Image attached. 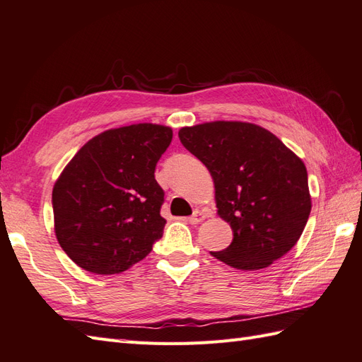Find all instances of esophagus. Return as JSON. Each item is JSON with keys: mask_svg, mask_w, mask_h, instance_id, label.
Segmentation results:
<instances>
[{"mask_svg": "<svg viewBox=\"0 0 362 362\" xmlns=\"http://www.w3.org/2000/svg\"><path fill=\"white\" fill-rule=\"evenodd\" d=\"M205 214H203V212L202 211H194V214L188 218V221H189V223L191 225H199L200 223V221H203V220H205Z\"/></svg>", "mask_w": 362, "mask_h": 362, "instance_id": "34e87169", "label": "esophagus"}]
</instances>
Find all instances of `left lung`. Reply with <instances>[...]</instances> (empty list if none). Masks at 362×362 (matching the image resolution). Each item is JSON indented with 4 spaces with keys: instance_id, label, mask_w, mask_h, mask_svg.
<instances>
[{
    "instance_id": "8db88e82",
    "label": "left lung",
    "mask_w": 362,
    "mask_h": 362,
    "mask_svg": "<svg viewBox=\"0 0 362 362\" xmlns=\"http://www.w3.org/2000/svg\"><path fill=\"white\" fill-rule=\"evenodd\" d=\"M183 146L209 170L220 218L233 243L211 252L242 271H258L298 242L312 209L304 162L269 129L214 120L179 129Z\"/></svg>"
}]
</instances>
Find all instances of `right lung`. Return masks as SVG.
Here are the masks:
<instances>
[{"instance_id":"obj_1","label":"right lung","mask_w":362,"mask_h":362,"mask_svg":"<svg viewBox=\"0 0 362 362\" xmlns=\"http://www.w3.org/2000/svg\"><path fill=\"white\" fill-rule=\"evenodd\" d=\"M173 129L133 124L95 136L54 182V234L73 262L99 275L127 271L163 234V189L156 163Z\"/></svg>"}]
</instances>
